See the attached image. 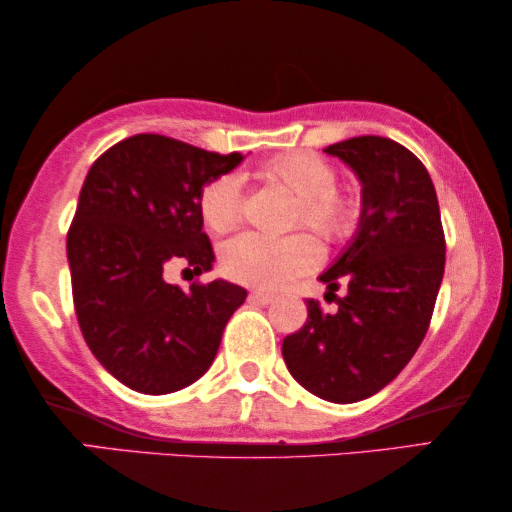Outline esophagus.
<instances>
[{
    "label": "esophagus",
    "mask_w": 512,
    "mask_h": 512,
    "mask_svg": "<svg viewBox=\"0 0 512 512\" xmlns=\"http://www.w3.org/2000/svg\"><path fill=\"white\" fill-rule=\"evenodd\" d=\"M251 300H254V303H261V305H270L272 303V300H275L277 296H275V293H270V291H261V289H258V291H251V296H249Z\"/></svg>",
    "instance_id": "1"
}]
</instances>
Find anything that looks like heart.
I'll list each match as a JSON object with an SVG mask.
<instances>
[{
	"mask_svg": "<svg viewBox=\"0 0 512 512\" xmlns=\"http://www.w3.org/2000/svg\"><path fill=\"white\" fill-rule=\"evenodd\" d=\"M265 174L298 198L293 226H307L328 242H342L361 219V202L338 186V170L312 151H291L272 158ZM244 188L235 172L219 174L200 191L198 209L212 233H228L242 219ZM321 263V247L312 235L268 237L244 233L223 244L221 268L230 279L258 289H277Z\"/></svg>",
	"mask_w": 512,
	"mask_h": 512,
	"instance_id": "heart-1",
	"label": "heart"
}]
</instances>
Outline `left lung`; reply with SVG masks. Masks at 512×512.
I'll list each match as a JSON object with an SVG mask.
<instances>
[{"label":"left lung","mask_w":512,"mask_h":512,"mask_svg":"<svg viewBox=\"0 0 512 512\" xmlns=\"http://www.w3.org/2000/svg\"><path fill=\"white\" fill-rule=\"evenodd\" d=\"M361 181L354 240L319 279L338 310L307 300V321L286 335L293 380L331 403H356L387 387L429 331L445 272V233L433 181L394 139L363 135L324 149ZM340 283L348 293H332Z\"/></svg>","instance_id":"obj_1"}]
</instances>
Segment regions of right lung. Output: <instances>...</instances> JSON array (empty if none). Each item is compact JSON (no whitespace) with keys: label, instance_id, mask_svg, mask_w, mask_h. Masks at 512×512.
<instances>
[{"label":"right lung","instance_id":"right-lung-1","mask_svg":"<svg viewBox=\"0 0 512 512\" xmlns=\"http://www.w3.org/2000/svg\"><path fill=\"white\" fill-rule=\"evenodd\" d=\"M242 158L144 132L104 151L83 181L67 233L76 319L95 359L139 394H172L205 375L247 298L223 279L188 291L163 279L170 261L212 270L198 198Z\"/></svg>","mask_w":512,"mask_h":512}]
</instances>
